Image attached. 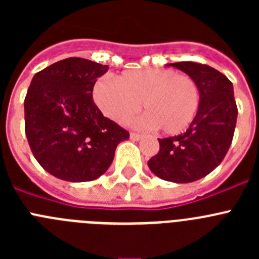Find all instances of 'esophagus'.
Instances as JSON below:
<instances>
[{"instance_id": "34e87169", "label": "esophagus", "mask_w": 259, "mask_h": 259, "mask_svg": "<svg viewBox=\"0 0 259 259\" xmlns=\"http://www.w3.org/2000/svg\"><path fill=\"white\" fill-rule=\"evenodd\" d=\"M130 137H131L132 140H135V141H139L141 139V135L140 134H136V132H131V134H130Z\"/></svg>"}]
</instances>
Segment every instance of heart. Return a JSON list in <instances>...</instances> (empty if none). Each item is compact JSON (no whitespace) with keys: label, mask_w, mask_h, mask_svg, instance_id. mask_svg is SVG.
Here are the masks:
<instances>
[{"label":"heart","mask_w":259,"mask_h":259,"mask_svg":"<svg viewBox=\"0 0 259 259\" xmlns=\"http://www.w3.org/2000/svg\"><path fill=\"white\" fill-rule=\"evenodd\" d=\"M93 98L102 113L124 123L140 110V123L178 135L188 128L200 106V89L193 77L170 68L124 71L113 80L100 77L93 85Z\"/></svg>","instance_id":"heart-1"}]
</instances>
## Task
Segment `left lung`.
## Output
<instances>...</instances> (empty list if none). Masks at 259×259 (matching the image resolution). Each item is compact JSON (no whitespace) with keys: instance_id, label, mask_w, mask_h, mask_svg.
<instances>
[{"instance_id":"obj_1","label":"left lung","mask_w":259,"mask_h":259,"mask_svg":"<svg viewBox=\"0 0 259 259\" xmlns=\"http://www.w3.org/2000/svg\"><path fill=\"white\" fill-rule=\"evenodd\" d=\"M170 66L193 77L200 106L184 134L158 139L159 152L148 161L154 175L172 183H191L218 167L232 143L237 119L233 87L218 70L196 62Z\"/></svg>"}]
</instances>
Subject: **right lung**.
<instances>
[{"label": "right lung", "mask_w": 259, "mask_h": 259, "mask_svg": "<svg viewBox=\"0 0 259 259\" xmlns=\"http://www.w3.org/2000/svg\"><path fill=\"white\" fill-rule=\"evenodd\" d=\"M107 68L72 57L32 79L24 100L27 140L36 161L58 179H97L113 162L118 144L130 137L93 102V85Z\"/></svg>", "instance_id": "obj_1"}]
</instances>
